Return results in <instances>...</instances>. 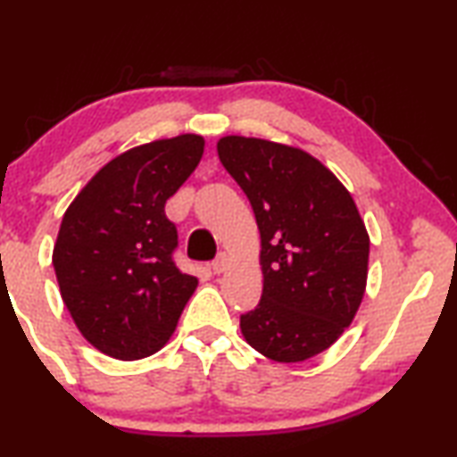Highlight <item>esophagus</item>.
<instances>
[{
  "mask_svg": "<svg viewBox=\"0 0 457 457\" xmlns=\"http://www.w3.org/2000/svg\"><path fill=\"white\" fill-rule=\"evenodd\" d=\"M210 268H212V272H214V274H222L228 268V255L227 253H218V258L212 262Z\"/></svg>",
  "mask_w": 457,
  "mask_h": 457,
  "instance_id": "1",
  "label": "esophagus"
}]
</instances>
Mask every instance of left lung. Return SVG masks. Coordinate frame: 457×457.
I'll return each instance as SVG.
<instances>
[{
    "label": "left lung",
    "mask_w": 457,
    "mask_h": 457,
    "mask_svg": "<svg viewBox=\"0 0 457 457\" xmlns=\"http://www.w3.org/2000/svg\"><path fill=\"white\" fill-rule=\"evenodd\" d=\"M218 158L252 204L264 289L241 333L274 361H303L339 339L366 289L370 239L349 191L310 154L224 137Z\"/></svg>",
    "instance_id": "obj_1"
}]
</instances>
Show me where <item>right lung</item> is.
I'll use <instances>...</instances> for the list:
<instances>
[{"mask_svg": "<svg viewBox=\"0 0 457 457\" xmlns=\"http://www.w3.org/2000/svg\"><path fill=\"white\" fill-rule=\"evenodd\" d=\"M204 155L199 135L129 149L108 162L68 205L54 268L74 324L116 360L164 347L197 278L179 270V235L166 199Z\"/></svg>", "mask_w": 457, "mask_h": 457, "instance_id": "1", "label": "right lung"}]
</instances>
